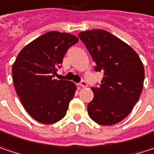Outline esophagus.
Segmentation results:
<instances>
[{"instance_id":"obj_1","label":"esophagus","mask_w":154,"mask_h":154,"mask_svg":"<svg viewBox=\"0 0 154 154\" xmlns=\"http://www.w3.org/2000/svg\"><path fill=\"white\" fill-rule=\"evenodd\" d=\"M77 85L81 86V87H86V86H87V84H86L85 81H84V80H83V81H81L79 84H77Z\"/></svg>"}]
</instances>
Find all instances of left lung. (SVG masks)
Segmentation results:
<instances>
[{
    "label": "left lung",
    "instance_id": "left-lung-1",
    "mask_svg": "<svg viewBox=\"0 0 154 154\" xmlns=\"http://www.w3.org/2000/svg\"><path fill=\"white\" fill-rule=\"evenodd\" d=\"M96 71L104 74L99 87H91L94 97L88 114L96 123L112 125L128 116L140 98L145 70L138 54L127 43L103 29L80 32Z\"/></svg>",
    "mask_w": 154,
    "mask_h": 154
}]
</instances>
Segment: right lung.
Wrapping results in <instances>:
<instances>
[{"mask_svg": "<svg viewBox=\"0 0 154 154\" xmlns=\"http://www.w3.org/2000/svg\"><path fill=\"white\" fill-rule=\"evenodd\" d=\"M77 42L69 33L47 32L26 45L14 61L16 93L27 112L38 122L54 124L66 115L77 87L73 82L53 77L66 51Z\"/></svg>", "mask_w": 154, "mask_h": 154, "instance_id": "right-lung-1", "label": "right lung"}]
</instances>
